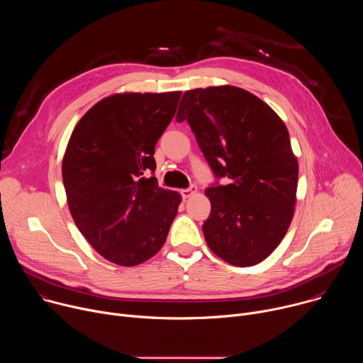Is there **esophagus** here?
Instances as JSON below:
<instances>
[{"label": "esophagus", "instance_id": "esophagus-1", "mask_svg": "<svg viewBox=\"0 0 363 363\" xmlns=\"http://www.w3.org/2000/svg\"><path fill=\"white\" fill-rule=\"evenodd\" d=\"M196 192V186H189V188H185V189H181V195L184 199L192 196Z\"/></svg>", "mask_w": 363, "mask_h": 363}]
</instances>
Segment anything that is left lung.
Segmentation results:
<instances>
[{
	"mask_svg": "<svg viewBox=\"0 0 363 363\" xmlns=\"http://www.w3.org/2000/svg\"><path fill=\"white\" fill-rule=\"evenodd\" d=\"M182 121L214 175L230 181L205 189L206 244L233 266L258 264L281 242L294 214L298 165L284 122L262 99L228 84L185 91L177 113Z\"/></svg>",
	"mask_w": 363,
	"mask_h": 363,
	"instance_id": "left-lung-1",
	"label": "left lung"
}]
</instances>
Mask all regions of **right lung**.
Listing matches in <instances>:
<instances>
[{
    "mask_svg": "<svg viewBox=\"0 0 363 363\" xmlns=\"http://www.w3.org/2000/svg\"><path fill=\"white\" fill-rule=\"evenodd\" d=\"M181 91L101 99L76 125L62 165L70 214L106 260L132 267L165 244L182 201L158 185L155 145L175 116Z\"/></svg>",
    "mask_w": 363,
    "mask_h": 363,
    "instance_id": "obj_1",
    "label": "right lung"
}]
</instances>
